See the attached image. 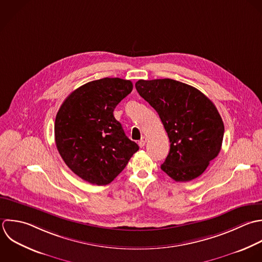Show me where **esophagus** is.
Returning <instances> with one entry per match:
<instances>
[{
  "instance_id": "obj_1",
  "label": "esophagus",
  "mask_w": 262,
  "mask_h": 262,
  "mask_svg": "<svg viewBox=\"0 0 262 262\" xmlns=\"http://www.w3.org/2000/svg\"><path fill=\"white\" fill-rule=\"evenodd\" d=\"M146 142H147V138H146V137H142V139L139 141V146H140L141 148H143V147L145 146Z\"/></svg>"
}]
</instances>
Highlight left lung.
I'll return each instance as SVG.
<instances>
[{"label": "left lung", "mask_w": 262, "mask_h": 262, "mask_svg": "<svg viewBox=\"0 0 262 262\" xmlns=\"http://www.w3.org/2000/svg\"><path fill=\"white\" fill-rule=\"evenodd\" d=\"M136 89L158 113L170 142L161 169L176 182L201 176L222 149L225 125L215 105L199 90L170 79H140Z\"/></svg>", "instance_id": "obj_1"}]
</instances>
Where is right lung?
Segmentation results:
<instances>
[{"label":"right lung","instance_id":"1","mask_svg":"<svg viewBox=\"0 0 262 262\" xmlns=\"http://www.w3.org/2000/svg\"><path fill=\"white\" fill-rule=\"evenodd\" d=\"M132 91L130 80L105 77L79 86L62 103L55 119L56 147L83 181L110 184L139 150L113 115Z\"/></svg>","mask_w":262,"mask_h":262}]
</instances>
